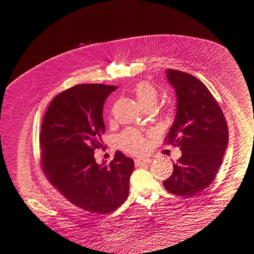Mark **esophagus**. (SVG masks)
Instances as JSON below:
<instances>
[{"mask_svg": "<svg viewBox=\"0 0 254 254\" xmlns=\"http://www.w3.org/2000/svg\"><path fill=\"white\" fill-rule=\"evenodd\" d=\"M152 161L151 158H148V157H139L137 159H134V163H136V165H143V164H148Z\"/></svg>", "mask_w": 254, "mask_h": 254, "instance_id": "esophagus-1", "label": "esophagus"}]
</instances>
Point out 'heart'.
<instances>
[{
    "label": "heart",
    "mask_w": 254,
    "mask_h": 254,
    "mask_svg": "<svg viewBox=\"0 0 254 254\" xmlns=\"http://www.w3.org/2000/svg\"><path fill=\"white\" fill-rule=\"evenodd\" d=\"M134 95L141 107L149 105H156L158 100V93L156 89L150 83L142 81L134 88ZM117 143L122 149L131 153H140L146 149V141L142 134L133 129H127L117 138Z\"/></svg>",
    "instance_id": "heart-1"
}]
</instances>
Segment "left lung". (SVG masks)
<instances>
[{
	"instance_id": "8db88e82",
	"label": "left lung",
	"mask_w": 254,
	"mask_h": 254,
	"mask_svg": "<svg viewBox=\"0 0 254 254\" xmlns=\"http://www.w3.org/2000/svg\"><path fill=\"white\" fill-rule=\"evenodd\" d=\"M166 79L177 96L175 122L167 143L182 156L173 162V175L163 182L175 195L192 197L213 182L229 142L225 115L205 84L192 74L166 69Z\"/></svg>"
}]
</instances>
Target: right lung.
Instances as JSON below:
<instances>
[{
    "mask_svg": "<svg viewBox=\"0 0 254 254\" xmlns=\"http://www.w3.org/2000/svg\"><path fill=\"white\" fill-rule=\"evenodd\" d=\"M115 90L86 83L60 93L46 111L40 134L42 166L50 183L72 204L96 214L124 203L134 166L121 151L109 164H98L94 157L105 132V100Z\"/></svg>",
    "mask_w": 254,
    "mask_h": 254,
    "instance_id": "add662e5",
    "label": "right lung"
}]
</instances>
